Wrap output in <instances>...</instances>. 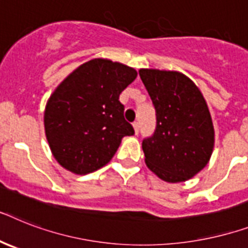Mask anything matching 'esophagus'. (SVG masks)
Wrapping results in <instances>:
<instances>
[{
    "label": "esophagus",
    "mask_w": 248,
    "mask_h": 248,
    "mask_svg": "<svg viewBox=\"0 0 248 248\" xmlns=\"http://www.w3.org/2000/svg\"><path fill=\"white\" fill-rule=\"evenodd\" d=\"M132 127H134L135 134L138 135L139 134V130H140V124H139V122H134V124H132Z\"/></svg>",
    "instance_id": "34e87169"
}]
</instances>
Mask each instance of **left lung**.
I'll return each instance as SVG.
<instances>
[{
	"label": "left lung",
	"instance_id": "1",
	"mask_svg": "<svg viewBox=\"0 0 248 248\" xmlns=\"http://www.w3.org/2000/svg\"><path fill=\"white\" fill-rule=\"evenodd\" d=\"M139 74L156 112L155 132L142 141L145 164L166 182H185L204 170L213 154L208 104L182 72L140 68Z\"/></svg>",
	"mask_w": 248,
	"mask_h": 248
}]
</instances>
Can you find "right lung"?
I'll return each mask as SVG.
<instances>
[{"label": "right lung", "mask_w": 248, "mask_h": 248, "mask_svg": "<svg viewBox=\"0 0 248 248\" xmlns=\"http://www.w3.org/2000/svg\"><path fill=\"white\" fill-rule=\"evenodd\" d=\"M138 76L135 68L107 58L82 63L52 93L44 130L58 164L75 174L104 167L134 128L124 117L120 94Z\"/></svg>", "instance_id": "obj_1"}]
</instances>
